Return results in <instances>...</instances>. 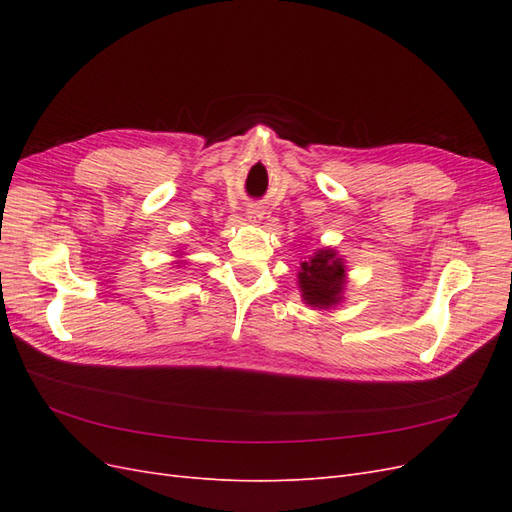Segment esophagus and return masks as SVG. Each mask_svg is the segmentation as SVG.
<instances>
[{"label": "esophagus", "instance_id": "esophagus-1", "mask_svg": "<svg viewBox=\"0 0 512 512\" xmlns=\"http://www.w3.org/2000/svg\"><path fill=\"white\" fill-rule=\"evenodd\" d=\"M260 220H262V211H260L258 207L247 209V213H245V222H250V224H258Z\"/></svg>", "mask_w": 512, "mask_h": 512}]
</instances>
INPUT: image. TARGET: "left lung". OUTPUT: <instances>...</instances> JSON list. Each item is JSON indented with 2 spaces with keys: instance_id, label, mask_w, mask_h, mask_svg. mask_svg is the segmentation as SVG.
Here are the masks:
<instances>
[{
  "instance_id": "left-lung-1",
  "label": "left lung",
  "mask_w": 512,
  "mask_h": 512,
  "mask_svg": "<svg viewBox=\"0 0 512 512\" xmlns=\"http://www.w3.org/2000/svg\"><path fill=\"white\" fill-rule=\"evenodd\" d=\"M297 284L307 307L327 312L344 301L348 286L346 260L337 254L335 247H318L312 256L301 262Z\"/></svg>"
}]
</instances>
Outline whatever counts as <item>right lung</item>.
I'll use <instances>...</instances> for the list:
<instances>
[{"instance_id": "obj_1", "label": "right lung", "mask_w": 512, "mask_h": 512, "mask_svg": "<svg viewBox=\"0 0 512 512\" xmlns=\"http://www.w3.org/2000/svg\"><path fill=\"white\" fill-rule=\"evenodd\" d=\"M173 265H175L177 269H181L183 265H188V260H185V254H183V250H177V252H175V260H173Z\"/></svg>"}]
</instances>
